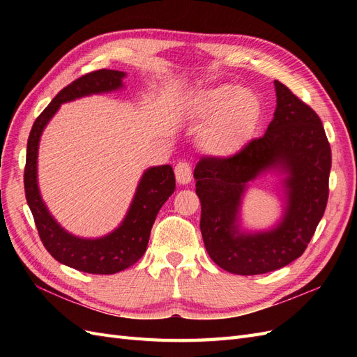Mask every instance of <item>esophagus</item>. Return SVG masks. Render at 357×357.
<instances>
[{"instance_id":"esophagus-1","label":"esophagus","mask_w":357,"mask_h":357,"mask_svg":"<svg viewBox=\"0 0 357 357\" xmlns=\"http://www.w3.org/2000/svg\"><path fill=\"white\" fill-rule=\"evenodd\" d=\"M176 178L180 185H188L192 181V167L188 162H178L176 165Z\"/></svg>"}]
</instances>
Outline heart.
Here are the masks:
<instances>
[{
	"label": "heart",
	"mask_w": 357,
	"mask_h": 357,
	"mask_svg": "<svg viewBox=\"0 0 357 357\" xmlns=\"http://www.w3.org/2000/svg\"><path fill=\"white\" fill-rule=\"evenodd\" d=\"M195 110L202 119L211 117L201 129V146L211 155L231 156L252 134L261 114V102L252 91L222 84L204 91Z\"/></svg>",
	"instance_id": "1"
}]
</instances>
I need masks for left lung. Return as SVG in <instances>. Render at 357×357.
I'll return each mask as SVG.
<instances>
[{
    "label": "left lung",
    "mask_w": 357,
    "mask_h": 357,
    "mask_svg": "<svg viewBox=\"0 0 357 357\" xmlns=\"http://www.w3.org/2000/svg\"><path fill=\"white\" fill-rule=\"evenodd\" d=\"M277 107L261 138L229 158H202L193 171L201 201V234L214 264L238 275L275 271L294 262L316 232L329 197L331 146L320 117L274 82ZM266 170L286 174L284 218L273 230L239 228L248 183Z\"/></svg>",
    "instance_id": "obj_1"
}]
</instances>
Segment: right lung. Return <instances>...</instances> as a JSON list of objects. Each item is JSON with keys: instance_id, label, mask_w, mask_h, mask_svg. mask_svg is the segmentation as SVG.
<instances>
[{"instance_id": "1", "label": "right lung", "mask_w": 357, "mask_h": 357, "mask_svg": "<svg viewBox=\"0 0 357 357\" xmlns=\"http://www.w3.org/2000/svg\"><path fill=\"white\" fill-rule=\"evenodd\" d=\"M126 73L98 70L82 75L66 86L36 119L29 132L25 164V197L40 240L58 262L89 274H116L134 265L147 248L150 231L165 201L174 193L176 177L171 165L144 171L123 222L101 238H80L67 232L53 219L43 202L37 181V156L40 137L61 104L92 93H105L123 88Z\"/></svg>"}]
</instances>
